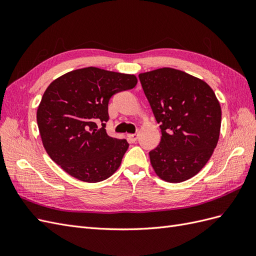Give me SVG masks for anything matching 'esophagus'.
Returning <instances> with one entry per match:
<instances>
[{
	"mask_svg": "<svg viewBox=\"0 0 256 256\" xmlns=\"http://www.w3.org/2000/svg\"><path fill=\"white\" fill-rule=\"evenodd\" d=\"M127 138H128V141H129L130 143H134V142H136V140H138V134H128Z\"/></svg>",
	"mask_w": 256,
	"mask_h": 256,
	"instance_id": "obj_1",
	"label": "esophagus"
}]
</instances>
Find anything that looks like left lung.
<instances>
[{
    "instance_id": "obj_1",
    "label": "left lung",
    "mask_w": 256,
    "mask_h": 256,
    "mask_svg": "<svg viewBox=\"0 0 256 256\" xmlns=\"http://www.w3.org/2000/svg\"><path fill=\"white\" fill-rule=\"evenodd\" d=\"M157 122L161 141L150 152L156 174L168 182L196 175L219 140L221 106L209 85L174 68L138 74Z\"/></svg>"
}]
</instances>
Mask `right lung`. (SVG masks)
Segmentation results:
<instances>
[{
  "instance_id": "1",
  "label": "right lung",
  "mask_w": 256,
  "mask_h": 256,
  "mask_svg": "<svg viewBox=\"0 0 256 256\" xmlns=\"http://www.w3.org/2000/svg\"><path fill=\"white\" fill-rule=\"evenodd\" d=\"M134 74L96 67L76 69L54 80L37 109L42 141L50 158L66 173L86 182L110 177L129 144L106 134L110 98L134 88Z\"/></svg>"
}]
</instances>
